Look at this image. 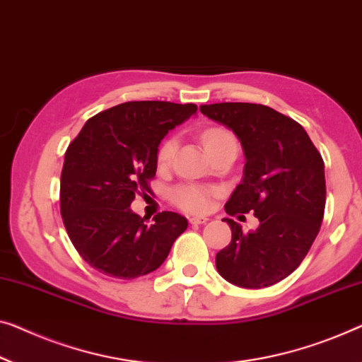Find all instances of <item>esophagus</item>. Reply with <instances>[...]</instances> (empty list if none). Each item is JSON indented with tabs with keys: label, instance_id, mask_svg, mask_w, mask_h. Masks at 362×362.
I'll return each mask as SVG.
<instances>
[{
	"label": "esophagus",
	"instance_id": "esophagus-1",
	"mask_svg": "<svg viewBox=\"0 0 362 362\" xmlns=\"http://www.w3.org/2000/svg\"><path fill=\"white\" fill-rule=\"evenodd\" d=\"M188 221H190L192 226H198V224H206L209 219L204 218V216H193V218H190Z\"/></svg>",
	"mask_w": 362,
	"mask_h": 362
}]
</instances>
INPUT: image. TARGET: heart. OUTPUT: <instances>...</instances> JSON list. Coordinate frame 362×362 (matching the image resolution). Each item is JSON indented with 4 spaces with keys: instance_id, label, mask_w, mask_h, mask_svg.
I'll return each instance as SVG.
<instances>
[{
    "instance_id": "obj_1",
    "label": "heart",
    "mask_w": 362,
    "mask_h": 362,
    "mask_svg": "<svg viewBox=\"0 0 362 362\" xmlns=\"http://www.w3.org/2000/svg\"><path fill=\"white\" fill-rule=\"evenodd\" d=\"M203 141L206 149L216 146V144L226 143V141H235L233 134L226 132L223 128H211L208 132L203 133ZM177 141L175 136L165 138L158 149V163L159 165H167L170 163L172 156H174L177 149ZM214 195L213 188L203 187V185H195V183H183V185L175 187L170 193L172 202H174L177 206L185 209L188 213H202L206 211L209 206V202Z\"/></svg>"
}]
</instances>
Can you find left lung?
<instances>
[{"label": "left lung", "mask_w": 362, "mask_h": 362, "mask_svg": "<svg viewBox=\"0 0 362 362\" xmlns=\"http://www.w3.org/2000/svg\"><path fill=\"white\" fill-rule=\"evenodd\" d=\"M203 115L233 129L244 149L242 182L226 213L253 211L260 226L233 230L230 244L216 255L226 281L247 289L276 284L300 265L314 244L325 211V165L309 134L272 107L223 102L199 107Z\"/></svg>", "instance_id": "left-lung-1"}]
</instances>
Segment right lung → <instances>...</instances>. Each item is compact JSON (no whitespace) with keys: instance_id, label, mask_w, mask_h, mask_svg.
<instances>
[{"instance_id":"add662e5","label":"right lung","mask_w":362,"mask_h":362,"mask_svg":"<svg viewBox=\"0 0 362 362\" xmlns=\"http://www.w3.org/2000/svg\"><path fill=\"white\" fill-rule=\"evenodd\" d=\"M195 104L125 102L86 122L64 154L60 182L63 224L86 263L107 276L133 279L163 265L183 216L163 211L153 224L132 211L139 192H149L158 149L169 129L192 115Z\"/></svg>"}]
</instances>
